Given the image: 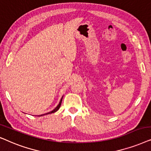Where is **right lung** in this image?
<instances>
[{
    "label": "right lung",
    "instance_id": "add662e5",
    "mask_svg": "<svg viewBox=\"0 0 151 151\" xmlns=\"http://www.w3.org/2000/svg\"><path fill=\"white\" fill-rule=\"evenodd\" d=\"M63 96H62V98H61V101H60V102H59V104H58V106H57V107H56L55 109H54L53 110H52L51 112H47V113H45V114H41V115H39V116H43V115H45V114H51V113H54V112H57L58 110L59 109V108L61 107V102H62V99H63Z\"/></svg>",
    "mask_w": 151,
    "mask_h": 151
}]
</instances>
